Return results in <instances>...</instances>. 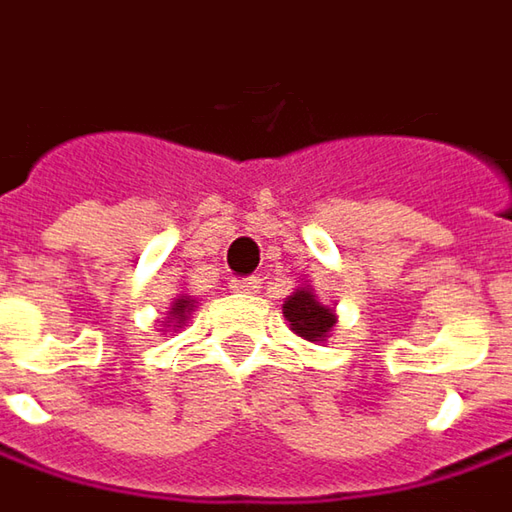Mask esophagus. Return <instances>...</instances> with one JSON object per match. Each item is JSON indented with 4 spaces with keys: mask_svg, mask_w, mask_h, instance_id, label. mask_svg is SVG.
Returning a JSON list of instances; mask_svg holds the SVG:
<instances>
[{
    "mask_svg": "<svg viewBox=\"0 0 512 512\" xmlns=\"http://www.w3.org/2000/svg\"><path fill=\"white\" fill-rule=\"evenodd\" d=\"M259 276H236V279H230V288L233 291H241V294H253V291H259Z\"/></svg>",
    "mask_w": 512,
    "mask_h": 512,
    "instance_id": "esophagus-1",
    "label": "esophagus"
}]
</instances>
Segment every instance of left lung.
I'll return each mask as SVG.
<instances>
[{"instance_id":"1","label":"left lung","mask_w":512,"mask_h":512,"mask_svg":"<svg viewBox=\"0 0 512 512\" xmlns=\"http://www.w3.org/2000/svg\"><path fill=\"white\" fill-rule=\"evenodd\" d=\"M282 314L288 317L291 329H294L300 338H306V341H323V338L332 332V326H335V314H332V309L320 306L317 297L311 294L309 288L294 291V294L285 300Z\"/></svg>"}]
</instances>
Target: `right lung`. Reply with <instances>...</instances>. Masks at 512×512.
<instances>
[{"instance_id":"1","label":"right lung","mask_w":512,"mask_h":512,"mask_svg":"<svg viewBox=\"0 0 512 512\" xmlns=\"http://www.w3.org/2000/svg\"><path fill=\"white\" fill-rule=\"evenodd\" d=\"M192 309V300L189 297H180L177 303H174V309H171V317H180V320H186V311Z\"/></svg>"}]
</instances>
